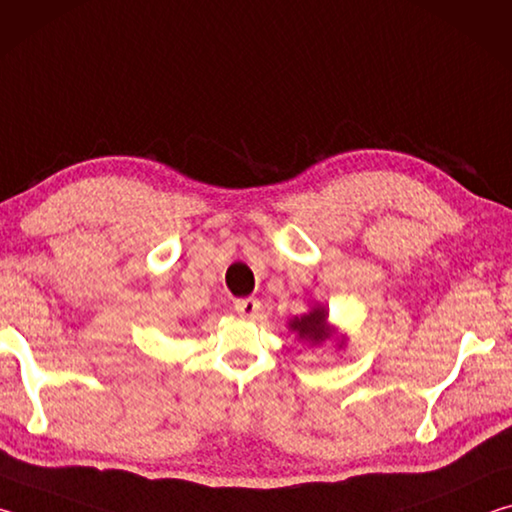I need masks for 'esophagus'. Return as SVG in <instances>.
<instances>
[{"mask_svg":"<svg viewBox=\"0 0 512 512\" xmlns=\"http://www.w3.org/2000/svg\"><path fill=\"white\" fill-rule=\"evenodd\" d=\"M259 300L257 298H241L235 302V311L241 316V318H248L253 320L257 314H259Z\"/></svg>","mask_w":512,"mask_h":512,"instance_id":"obj_1","label":"esophagus"}]
</instances>
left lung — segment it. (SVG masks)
Returning <instances> with one entry per match:
<instances>
[{"label":"left lung","instance_id":"left-lung-1","mask_svg":"<svg viewBox=\"0 0 512 512\" xmlns=\"http://www.w3.org/2000/svg\"><path fill=\"white\" fill-rule=\"evenodd\" d=\"M327 309L325 307H314L305 316H296L289 320V329L298 334V339L309 341L311 345H320L332 339L334 329L327 323Z\"/></svg>","mask_w":512,"mask_h":512}]
</instances>
